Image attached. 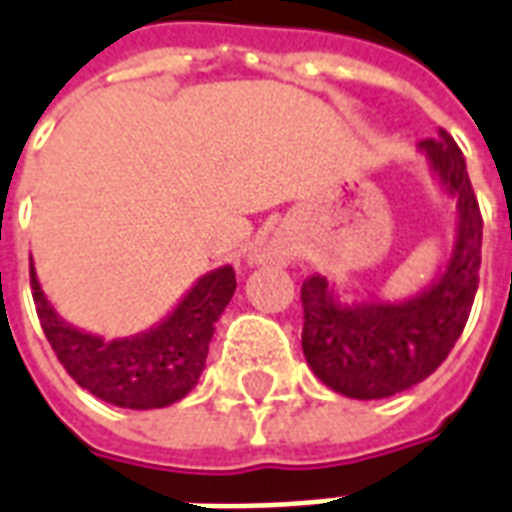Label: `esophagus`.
I'll return each instance as SVG.
<instances>
[{
    "label": "esophagus",
    "mask_w": 512,
    "mask_h": 512,
    "mask_svg": "<svg viewBox=\"0 0 512 512\" xmlns=\"http://www.w3.org/2000/svg\"><path fill=\"white\" fill-rule=\"evenodd\" d=\"M287 257V247L282 241H268L263 247H257L252 255H249V263L252 265H268V263H284Z\"/></svg>",
    "instance_id": "1"
}]
</instances>
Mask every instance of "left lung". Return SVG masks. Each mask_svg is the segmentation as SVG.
<instances>
[{"instance_id": "left-lung-1", "label": "left lung", "mask_w": 512, "mask_h": 512, "mask_svg": "<svg viewBox=\"0 0 512 512\" xmlns=\"http://www.w3.org/2000/svg\"><path fill=\"white\" fill-rule=\"evenodd\" d=\"M419 152L443 195L454 201V247L438 276L403 300H343L319 273L300 287L308 368L333 392L354 400L392 397L435 373L459 341L478 290L483 220L462 150L440 128Z\"/></svg>"}]
</instances>
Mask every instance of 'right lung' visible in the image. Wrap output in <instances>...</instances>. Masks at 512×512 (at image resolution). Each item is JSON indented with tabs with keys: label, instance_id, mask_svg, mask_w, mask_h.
Returning <instances> with one entry per match:
<instances>
[{
	"label": "right lung",
	"instance_id": "add662e5",
	"mask_svg": "<svg viewBox=\"0 0 512 512\" xmlns=\"http://www.w3.org/2000/svg\"><path fill=\"white\" fill-rule=\"evenodd\" d=\"M236 292L233 265L204 273L150 330L101 338L69 325L42 292L31 263V295L39 322L66 373L93 397L117 408L150 411L177 403L206 368L214 325Z\"/></svg>",
	"mask_w": 512,
	"mask_h": 512
}]
</instances>
